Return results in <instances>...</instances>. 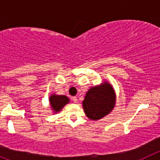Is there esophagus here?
I'll list each match as a JSON object with an SVG mask.
<instances>
[{
  "instance_id": "1",
  "label": "esophagus",
  "mask_w": 160,
  "mask_h": 160,
  "mask_svg": "<svg viewBox=\"0 0 160 160\" xmlns=\"http://www.w3.org/2000/svg\"><path fill=\"white\" fill-rule=\"evenodd\" d=\"M72 99H73V102H74V103L78 102V98L77 97H73V98H72Z\"/></svg>"
}]
</instances>
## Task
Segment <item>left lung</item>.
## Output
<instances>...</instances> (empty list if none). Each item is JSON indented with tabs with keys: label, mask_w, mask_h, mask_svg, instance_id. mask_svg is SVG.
Returning a JSON list of instances; mask_svg holds the SVG:
<instances>
[{
	"label": "left lung",
	"mask_w": 160,
	"mask_h": 160,
	"mask_svg": "<svg viewBox=\"0 0 160 160\" xmlns=\"http://www.w3.org/2000/svg\"><path fill=\"white\" fill-rule=\"evenodd\" d=\"M115 99L116 96L111 85L104 82L87 91L82 102L83 109L90 119L98 120L112 111Z\"/></svg>",
	"instance_id": "8db88e82"
}]
</instances>
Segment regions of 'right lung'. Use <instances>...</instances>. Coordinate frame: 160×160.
<instances>
[{"label": "right lung", "mask_w": 160, "mask_h": 160, "mask_svg": "<svg viewBox=\"0 0 160 160\" xmlns=\"http://www.w3.org/2000/svg\"><path fill=\"white\" fill-rule=\"evenodd\" d=\"M49 101L53 112L58 113L61 111L65 105L69 103L70 99L66 95H57V94H53L49 97Z\"/></svg>", "instance_id": "right-lung-1"}]
</instances>
